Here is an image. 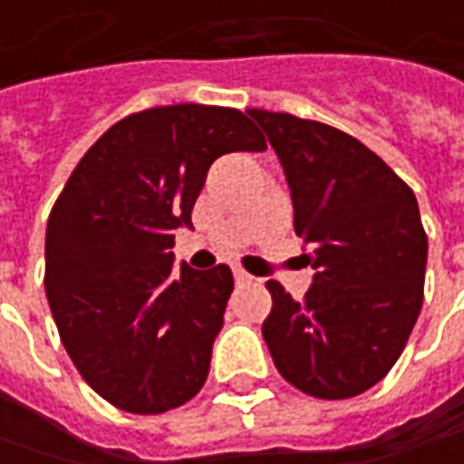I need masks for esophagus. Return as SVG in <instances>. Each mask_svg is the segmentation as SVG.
<instances>
[{
    "instance_id": "obj_1",
    "label": "esophagus",
    "mask_w": 464,
    "mask_h": 464,
    "mask_svg": "<svg viewBox=\"0 0 464 464\" xmlns=\"http://www.w3.org/2000/svg\"><path fill=\"white\" fill-rule=\"evenodd\" d=\"M235 281L237 284H247V281H253V276L247 271H242V268H235Z\"/></svg>"
}]
</instances>
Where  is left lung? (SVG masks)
Listing matches in <instances>:
<instances>
[{
    "label": "left lung",
    "mask_w": 464,
    "mask_h": 464,
    "mask_svg": "<svg viewBox=\"0 0 464 464\" xmlns=\"http://www.w3.org/2000/svg\"><path fill=\"white\" fill-rule=\"evenodd\" d=\"M284 165L295 229L314 284L299 302L278 281L263 338L278 374L320 401H346L401 359L423 304L429 240L419 201L382 157L341 129L250 111Z\"/></svg>",
    "instance_id": "1"
}]
</instances>
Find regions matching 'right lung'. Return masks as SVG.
<instances>
[{
    "label": "right lung",
    "instance_id": "obj_1",
    "mask_svg": "<svg viewBox=\"0 0 464 464\" xmlns=\"http://www.w3.org/2000/svg\"><path fill=\"white\" fill-rule=\"evenodd\" d=\"M263 150L237 108L160 105L113 123L69 175L45 227V296L102 401L154 416L204 387L235 278L224 263L172 268V232L217 157Z\"/></svg>",
    "mask_w": 464,
    "mask_h": 464
}]
</instances>
